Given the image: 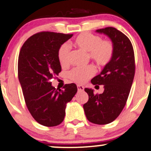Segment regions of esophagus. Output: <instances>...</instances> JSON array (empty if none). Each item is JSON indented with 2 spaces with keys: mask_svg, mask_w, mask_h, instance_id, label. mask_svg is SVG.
Instances as JSON below:
<instances>
[{
  "mask_svg": "<svg viewBox=\"0 0 151 151\" xmlns=\"http://www.w3.org/2000/svg\"><path fill=\"white\" fill-rule=\"evenodd\" d=\"M84 89V87L81 85H77V90L78 91H83Z\"/></svg>",
  "mask_w": 151,
  "mask_h": 151,
  "instance_id": "1",
  "label": "esophagus"
}]
</instances>
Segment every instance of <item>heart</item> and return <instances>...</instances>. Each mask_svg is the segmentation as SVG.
Wrapping results in <instances>:
<instances>
[{
    "instance_id": "1",
    "label": "heart",
    "mask_w": 151,
    "mask_h": 151,
    "mask_svg": "<svg viewBox=\"0 0 151 151\" xmlns=\"http://www.w3.org/2000/svg\"><path fill=\"white\" fill-rule=\"evenodd\" d=\"M74 45L78 49L88 52L89 58L100 67H104L110 62L114 53L113 42L109 40H102L101 36L90 32H84L74 40ZM58 60L62 67L70 64V50L68 45L63 44L58 53ZM96 72L94 66L90 65L84 67H75L69 72L71 80L77 83H84Z\"/></svg>"
}]
</instances>
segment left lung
<instances>
[{
  "label": "left lung",
  "mask_w": 151,
  "mask_h": 151,
  "mask_svg": "<svg viewBox=\"0 0 151 151\" xmlns=\"http://www.w3.org/2000/svg\"><path fill=\"white\" fill-rule=\"evenodd\" d=\"M96 32L111 40L114 53L101 73L91 80L93 85H104V91L94 94L93 89L85 88L89 100L83 107L88 121L104 125L115 120L125 106L134 78L135 57L131 41L121 31L108 27Z\"/></svg>",
  "instance_id": "obj_1"
}]
</instances>
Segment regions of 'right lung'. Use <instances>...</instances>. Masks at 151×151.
I'll use <instances>...</instances> for the list:
<instances>
[{
	"label": "right lung",
	"instance_id": "right-lung-1",
	"mask_svg": "<svg viewBox=\"0 0 151 151\" xmlns=\"http://www.w3.org/2000/svg\"><path fill=\"white\" fill-rule=\"evenodd\" d=\"M72 34L40 32L24 42L18 57V73L27 109L41 125L56 126L63 121L67 103L77 91L74 83L64 89L52 86V79L61 72L58 53Z\"/></svg>",
	"mask_w": 151,
	"mask_h": 151
}]
</instances>
